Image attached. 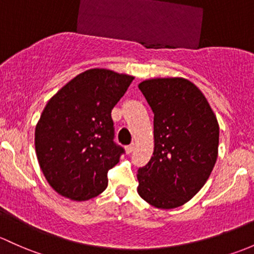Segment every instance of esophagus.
I'll list each match as a JSON object with an SVG mask.
<instances>
[{"label":"esophagus","mask_w":254,"mask_h":254,"mask_svg":"<svg viewBox=\"0 0 254 254\" xmlns=\"http://www.w3.org/2000/svg\"><path fill=\"white\" fill-rule=\"evenodd\" d=\"M134 148H135V146H134V143H132V145L127 146V147H125V151H127V154H130L132 151H134Z\"/></svg>","instance_id":"obj_1"}]
</instances>
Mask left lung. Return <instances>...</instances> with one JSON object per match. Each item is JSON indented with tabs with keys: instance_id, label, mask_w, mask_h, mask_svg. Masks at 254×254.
Instances as JSON below:
<instances>
[{
	"instance_id": "obj_1",
	"label": "left lung",
	"mask_w": 254,
	"mask_h": 254,
	"mask_svg": "<svg viewBox=\"0 0 254 254\" xmlns=\"http://www.w3.org/2000/svg\"><path fill=\"white\" fill-rule=\"evenodd\" d=\"M138 89L154 113V151L138 168L137 192L156 208L180 207L203 188L217 162V117L188 79H148Z\"/></svg>"
}]
</instances>
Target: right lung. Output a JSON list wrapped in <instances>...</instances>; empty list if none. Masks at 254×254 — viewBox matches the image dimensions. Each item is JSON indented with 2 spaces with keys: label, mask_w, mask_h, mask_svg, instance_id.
<instances>
[{
  "label": "right lung",
  "mask_w": 254,
  "mask_h": 254,
  "mask_svg": "<svg viewBox=\"0 0 254 254\" xmlns=\"http://www.w3.org/2000/svg\"><path fill=\"white\" fill-rule=\"evenodd\" d=\"M132 80L109 69H89L47 102L36 125L35 149L56 192L86 201L106 190L107 173L124 153L113 141L111 113Z\"/></svg>",
  "instance_id": "right-lung-1"
}]
</instances>
